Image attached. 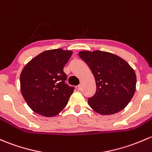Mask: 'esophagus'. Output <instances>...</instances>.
I'll use <instances>...</instances> for the list:
<instances>
[{"mask_svg": "<svg viewBox=\"0 0 152 152\" xmlns=\"http://www.w3.org/2000/svg\"><path fill=\"white\" fill-rule=\"evenodd\" d=\"M76 89H77L78 91H80L81 89V85H80V84H79V85H78V86H76Z\"/></svg>", "mask_w": 152, "mask_h": 152, "instance_id": "esophagus-1", "label": "esophagus"}]
</instances>
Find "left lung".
Returning <instances> with one entry per match:
<instances>
[{
  "instance_id": "obj_1",
  "label": "left lung",
  "mask_w": 152,
  "mask_h": 152,
  "mask_svg": "<svg viewBox=\"0 0 152 152\" xmlns=\"http://www.w3.org/2000/svg\"><path fill=\"white\" fill-rule=\"evenodd\" d=\"M79 57L88 65L96 81V92L88 104L98 114L110 115L124 109L133 97L136 75L125 60L103 51H83Z\"/></svg>"
}]
</instances>
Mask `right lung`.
<instances>
[{"instance_id":"add662e5","label":"right lung","mask_w":152,"mask_h":152,"mask_svg":"<svg viewBox=\"0 0 152 152\" xmlns=\"http://www.w3.org/2000/svg\"><path fill=\"white\" fill-rule=\"evenodd\" d=\"M73 52L61 49L42 52L27 64L20 75L22 96L34 112L58 114L67 105L74 87L65 83L63 68Z\"/></svg>"}]
</instances>
